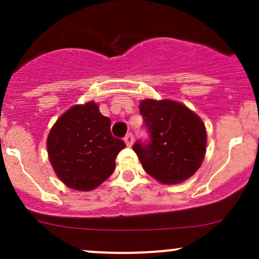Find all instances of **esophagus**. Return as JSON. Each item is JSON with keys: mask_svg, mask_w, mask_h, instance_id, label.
I'll return each instance as SVG.
<instances>
[{"mask_svg": "<svg viewBox=\"0 0 259 259\" xmlns=\"http://www.w3.org/2000/svg\"><path fill=\"white\" fill-rule=\"evenodd\" d=\"M124 142L125 144H126L127 146H132L133 143H134V137H133V134H126V137L124 138Z\"/></svg>", "mask_w": 259, "mask_h": 259, "instance_id": "obj_1", "label": "esophagus"}]
</instances>
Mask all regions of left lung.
<instances>
[{"instance_id": "obj_1", "label": "left lung", "mask_w": 259, "mask_h": 259, "mask_svg": "<svg viewBox=\"0 0 259 259\" xmlns=\"http://www.w3.org/2000/svg\"><path fill=\"white\" fill-rule=\"evenodd\" d=\"M149 144L133 146L149 176L163 184H178L200 168L207 148V130L194 111L174 100L145 99L139 105Z\"/></svg>"}]
</instances>
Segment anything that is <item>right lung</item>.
I'll return each instance as SVG.
<instances>
[{"mask_svg": "<svg viewBox=\"0 0 259 259\" xmlns=\"http://www.w3.org/2000/svg\"><path fill=\"white\" fill-rule=\"evenodd\" d=\"M110 119L94 101L65 111L48 137L50 163L69 188L90 192L105 182L115 169V158L125 148L111 135Z\"/></svg>", "mask_w": 259, "mask_h": 259, "instance_id": "right-lung-1", "label": "right lung"}]
</instances>
